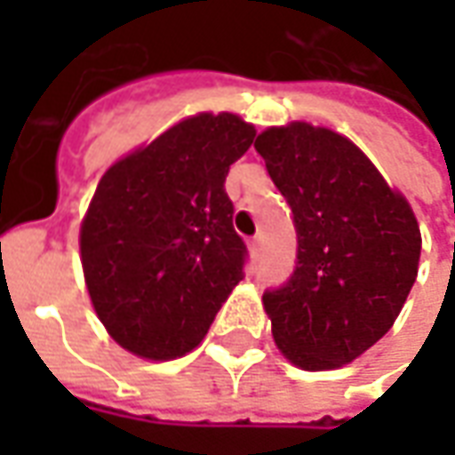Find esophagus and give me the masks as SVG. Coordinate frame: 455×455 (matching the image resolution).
Here are the masks:
<instances>
[{"instance_id":"obj_1","label":"esophagus","mask_w":455,"mask_h":455,"mask_svg":"<svg viewBox=\"0 0 455 455\" xmlns=\"http://www.w3.org/2000/svg\"><path fill=\"white\" fill-rule=\"evenodd\" d=\"M248 251H251V258H253V260H260V251H263V248H260V238H251V241H248Z\"/></svg>"}]
</instances>
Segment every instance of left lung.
<instances>
[{
	"instance_id": "obj_1",
	"label": "left lung",
	"mask_w": 455,
	"mask_h": 455,
	"mask_svg": "<svg viewBox=\"0 0 455 455\" xmlns=\"http://www.w3.org/2000/svg\"><path fill=\"white\" fill-rule=\"evenodd\" d=\"M256 150L295 214L297 267L263 295L275 346L302 371H334L387 334L419 273L410 202L351 139L290 121Z\"/></svg>"
}]
</instances>
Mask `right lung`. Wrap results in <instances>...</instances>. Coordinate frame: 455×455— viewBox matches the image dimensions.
Returning a JSON list of instances; mask_svg holds the SVG:
<instances>
[{
	"mask_svg": "<svg viewBox=\"0 0 455 455\" xmlns=\"http://www.w3.org/2000/svg\"><path fill=\"white\" fill-rule=\"evenodd\" d=\"M256 126L199 112L119 158L80 224L84 285L107 334L139 358L197 348L243 277L246 246L224 189Z\"/></svg>",
	"mask_w": 455,
	"mask_h": 455,
	"instance_id": "right-lung-1",
	"label": "right lung"
}]
</instances>
